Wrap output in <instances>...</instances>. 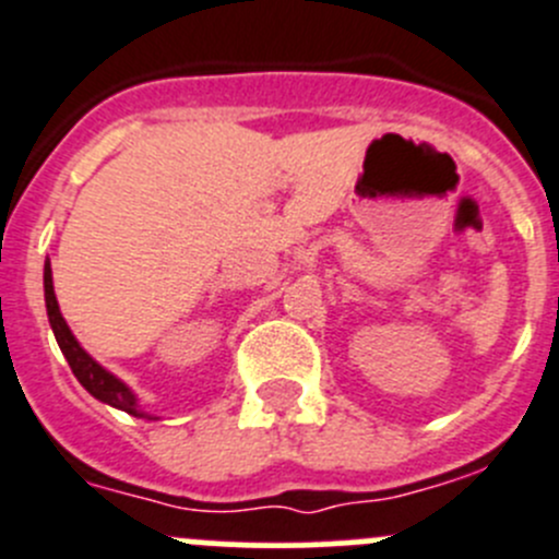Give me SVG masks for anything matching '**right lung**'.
<instances>
[{
  "instance_id": "right-lung-1",
  "label": "right lung",
  "mask_w": 559,
  "mask_h": 559,
  "mask_svg": "<svg viewBox=\"0 0 559 559\" xmlns=\"http://www.w3.org/2000/svg\"><path fill=\"white\" fill-rule=\"evenodd\" d=\"M44 295H46V314H49V325H51V331H55L57 344H60L62 356H66L68 367H71V372L76 374V380H80V383L91 391L93 397L102 400V403H107V405H112V408L127 411V414L138 416V419H156L154 414H145V411L140 408L138 397H134V391L129 389L123 380L115 378L112 372H107L102 364L93 361V358L82 350V344L76 342V336L71 333V328L66 325V320H62V314H60V306H57L49 259H46V264H44Z\"/></svg>"
}]
</instances>
